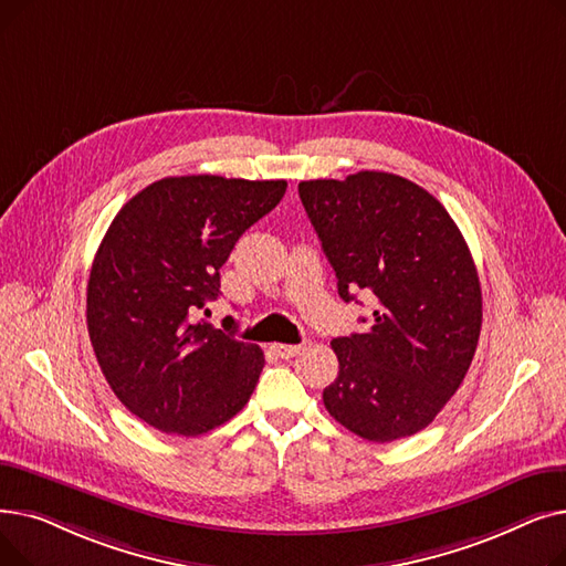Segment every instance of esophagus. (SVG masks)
<instances>
[{"mask_svg": "<svg viewBox=\"0 0 566 566\" xmlns=\"http://www.w3.org/2000/svg\"><path fill=\"white\" fill-rule=\"evenodd\" d=\"M273 348V353L277 355V358H282V360H291L293 355H298L301 353V344H273L271 346Z\"/></svg>", "mask_w": 566, "mask_h": 566, "instance_id": "1", "label": "esophagus"}]
</instances>
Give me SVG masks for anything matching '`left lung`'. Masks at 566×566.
Returning <instances> with one entry per match:
<instances>
[{
    "label": "left lung",
    "mask_w": 566,
    "mask_h": 566,
    "mask_svg": "<svg viewBox=\"0 0 566 566\" xmlns=\"http://www.w3.org/2000/svg\"><path fill=\"white\" fill-rule=\"evenodd\" d=\"M342 301L365 291L367 333L331 342L333 418L371 442L422 431L463 382L482 331V286L463 235L424 188L388 171L301 181ZM365 321V318H363Z\"/></svg>",
    "instance_id": "obj_1"
}]
</instances>
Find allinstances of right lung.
<instances>
[{"label":"right lung","instance_id":"right-lung-1","mask_svg":"<svg viewBox=\"0 0 566 566\" xmlns=\"http://www.w3.org/2000/svg\"><path fill=\"white\" fill-rule=\"evenodd\" d=\"M284 192L286 181L169 176L112 220L86 284V328L112 392L146 424L195 438L252 397L263 350L195 316L220 295L238 238Z\"/></svg>","mask_w":566,"mask_h":566}]
</instances>
